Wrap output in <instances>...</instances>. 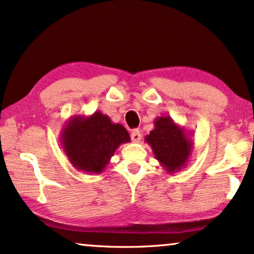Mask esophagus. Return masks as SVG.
<instances>
[{
  "instance_id": "1",
  "label": "esophagus",
  "mask_w": 254,
  "mask_h": 254,
  "mask_svg": "<svg viewBox=\"0 0 254 254\" xmlns=\"http://www.w3.org/2000/svg\"><path fill=\"white\" fill-rule=\"evenodd\" d=\"M130 137H131V141H133V142H140L141 137H142L140 129H133V130H131Z\"/></svg>"
}]
</instances>
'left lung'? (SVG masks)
<instances>
[{
    "label": "left lung",
    "mask_w": 254,
    "mask_h": 254,
    "mask_svg": "<svg viewBox=\"0 0 254 254\" xmlns=\"http://www.w3.org/2000/svg\"><path fill=\"white\" fill-rule=\"evenodd\" d=\"M155 128L144 141L153 149L155 159L169 174L180 171L189 162L193 149L191 133L179 126L170 117H159L154 121Z\"/></svg>",
    "instance_id": "obj_1"
}]
</instances>
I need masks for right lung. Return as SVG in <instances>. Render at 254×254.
<instances>
[{"mask_svg": "<svg viewBox=\"0 0 254 254\" xmlns=\"http://www.w3.org/2000/svg\"><path fill=\"white\" fill-rule=\"evenodd\" d=\"M129 141L126 128L100 111L88 117L73 115L61 133L65 155L75 169L88 174L103 173L118 147Z\"/></svg>", "mask_w": 254, "mask_h": 254, "instance_id": "right-lung-1", "label": "right lung"}]
</instances>
